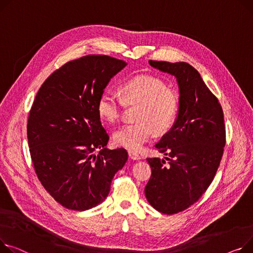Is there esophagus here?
Instances as JSON below:
<instances>
[{"label":"esophagus","mask_w":253,"mask_h":253,"mask_svg":"<svg viewBox=\"0 0 253 253\" xmlns=\"http://www.w3.org/2000/svg\"><path fill=\"white\" fill-rule=\"evenodd\" d=\"M128 155H129V158H130L131 160H133V161L140 160V156H139L137 153H135V151L128 150Z\"/></svg>","instance_id":"1"}]
</instances>
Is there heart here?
I'll list each match as a JSON object with an SVG mask.
<instances>
[{
    "mask_svg": "<svg viewBox=\"0 0 253 253\" xmlns=\"http://www.w3.org/2000/svg\"><path fill=\"white\" fill-rule=\"evenodd\" d=\"M123 103L138 105L135 124L123 125L114 133V141L129 149L138 150L154 135L166 132L174 124L179 106L178 94L166 87L159 78L138 75L127 80L121 87V97L113 90H105L98 97L96 110L100 119L115 123L120 119Z\"/></svg>",
    "mask_w": 253,
    "mask_h": 253,
    "instance_id": "obj_1",
    "label": "heart"
}]
</instances>
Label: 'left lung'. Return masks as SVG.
<instances>
[{
	"instance_id": "1",
	"label": "left lung",
	"mask_w": 253,
	"mask_h": 253,
	"mask_svg": "<svg viewBox=\"0 0 253 253\" xmlns=\"http://www.w3.org/2000/svg\"><path fill=\"white\" fill-rule=\"evenodd\" d=\"M176 78L179 107L171 129L156 147L169 158L146 159L151 176L144 193L160 212L174 214L191 207L209 188L226 143L224 114L217 98L191 65L148 61Z\"/></svg>"
}]
</instances>
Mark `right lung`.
Returning a JSON list of instances; mask_svg holds the SVG:
<instances>
[{
    "label": "right lung",
    "mask_w": 253,
    "mask_h": 253,
    "mask_svg": "<svg viewBox=\"0 0 253 253\" xmlns=\"http://www.w3.org/2000/svg\"><path fill=\"white\" fill-rule=\"evenodd\" d=\"M126 65L105 55L68 62L43 82L33 102L27 123L31 160L42 186L66 209L82 211L102 204L128 160L124 148L106 147L110 137L96 110L110 80Z\"/></svg>",
    "instance_id": "right-lung-1"
}]
</instances>
